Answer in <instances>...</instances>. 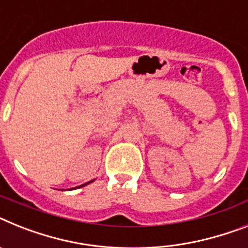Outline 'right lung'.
<instances>
[{"label":"right lung","mask_w":248,"mask_h":248,"mask_svg":"<svg viewBox=\"0 0 248 248\" xmlns=\"http://www.w3.org/2000/svg\"><path fill=\"white\" fill-rule=\"evenodd\" d=\"M91 183V182H89ZM89 183H87V184H89ZM87 184H83V185H80V186H84V185H87Z\"/></svg>","instance_id":"add662e5"}]
</instances>
